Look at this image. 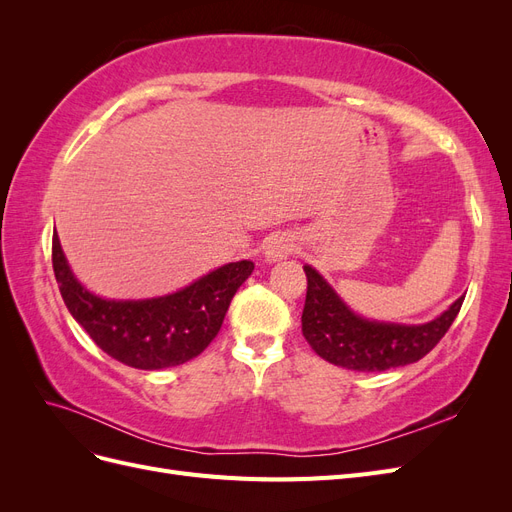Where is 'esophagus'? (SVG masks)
<instances>
[{
    "label": "esophagus",
    "instance_id": "1",
    "mask_svg": "<svg viewBox=\"0 0 512 512\" xmlns=\"http://www.w3.org/2000/svg\"><path fill=\"white\" fill-rule=\"evenodd\" d=\"M294 250V241L288 235H273L265 247V258L269 262H277L292 254Z\"/></svg>",
    "mask_w": 512,
    "mask_h": 512
}]
</instances>
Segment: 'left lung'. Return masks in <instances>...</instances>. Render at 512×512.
Instances as JSON below:
<instances>
[{"label":"left lung","mask_w":512,"mask_h":512,"mask_svg":"<svg viewBox=\"0 0 512 512\" xmlns=\"http://www.w3.org/2000/svg\"><path fill=\"white\" fill-rule=\"evenodd\" d=\"M303 307V337L312 350L333 365L354 371H384L416 363L436 348L457 318L463 297L427 324L371 322L346 307L324 277L309 265Z\"/></svg>","instance_id":"left-lung-1"}]
</instances>
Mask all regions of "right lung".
I'll return each instance as SVG.
<instances>
[{
  "instance_id": "add662e5",
  "label": "right lung",
  "mask_w": 512,
  "mask_h": 512,
  "mask_svg": "<svg viewBox=\"0 0 512 512\" xmlns=\"http://www.w3.org/2000/svg\"><path fill=\"white\" fill-rule=\"evenodd\" d=\"M53 271L68 312L108 356L134 369H164L194 359L213 342L254 262H228L166 297L108 301L79 284L55 232Z\"/></svg>"
}]
</instances>
